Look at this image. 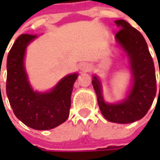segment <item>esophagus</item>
<instances>
[{
    "instance_id": "esophagus-1",
    "label": "esophagus",
    "mask_w": 160,
    "mask_h": 160,
    "mask_svg": "<svg viewBox=\"0 0 160 160\" xmlns=\"http://www.w3.org/2000/svg\"><path fill=\"white\" fill-rule=\"evenodd\" d=\"M91 68H92V66L88 62H82L79 64V69L83 72H88L91 70Z\"/></svg>"
}]
</instances>
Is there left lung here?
<instances>
[{
  "instance_id": "obj_1",
  "label": "left lung",
  "mask_w": 160,
  "mask_h": 160,
  "mask_svg": "<svg viewBox=\"0 0 160 160\" xmlns=\"http://www.w3.org/2000/svg\"><path fill=\"white\" fill-rule=\"evenodd\" d=\"M115 23L119 28L115 35L117 44L126 53L132 71L131 86L124 100L108 103L102 94L100 78L92 75V83L103 117L109 122L129 124L142 118L154 101L157 92L155 68L142 34L126 20L118 19Z\"/></svg>"
}]
</instances>
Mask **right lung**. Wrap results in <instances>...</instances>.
<instances>
[{"mask_svg":"<svg viewBox=\"0 0 160 160\" xmlns=\"http://www.w3.org/2000/svg\"><path fill=\"white\" fill-rule=\"evenodd\" d=\"M37 35L21 34L12 45L7 58L6 92L15 116L35 130H50L68 119L73 85L78 74L60 79L48 92H37L31 86L25 67L27 48Z\"/></svg>","mask_w":160,"mask_h":160,"instance_id":"obj_1","label":"right lung"}]
</instances>
